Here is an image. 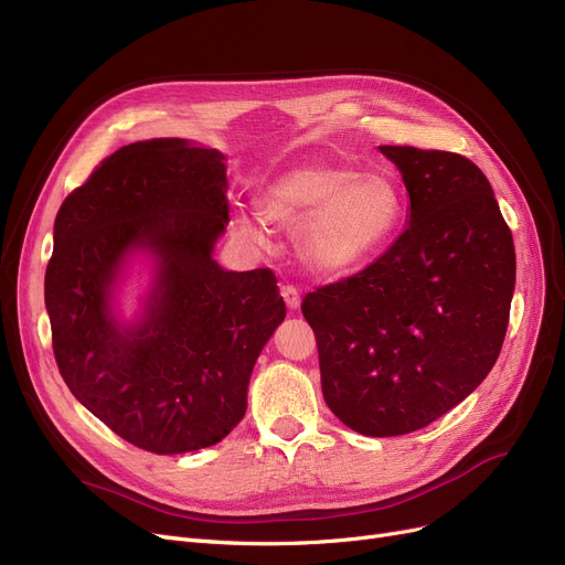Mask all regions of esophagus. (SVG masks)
Instances as JSON below:
<instances>
[{
    "mask_svg": "<svg viewBox=\"0 0 565 565\" xmlns=\"http://www.w3.org/2000/svg\"><path fill=\"white\" fill-rule=\"evenodd\" d=\"M281 298H284V302H286V307L290 311H296L300 307V290L292 286V284H284L281 286Z\"/></svg>",
    "mask_w": 565,
    "mask_h": 565,
    "instance_id": "34e87169",
    "label": "esophagus"
}]
</instances>
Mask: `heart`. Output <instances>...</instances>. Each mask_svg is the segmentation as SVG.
Segmentation results:
<instances>
[{
    "label": "heart",
    "mask_w": 565,
    "mask_h": 565,
    "mask_svg": "<svg viewBox=\"0 0 565 565\" xmlns=\"http://www.w3.org/2000/svg\"><path fill=\"white\" fill-rule=\"evenodd\" d=\"M269 224L298 226L305 263L321 275H343L376 254L402 216V193L385 175H358L353 168L309 161L286 170L260 201ZM239 226L256 235L249 216Z\"/></svg>",
    "instance_id": "1"
}]
</instances>
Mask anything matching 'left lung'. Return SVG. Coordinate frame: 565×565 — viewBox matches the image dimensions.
<instances>
[{"label":"left lung","instance_id":"8db88e82","mask_svg":"<svg viewBox=\"0 0 565 565\" xmlns=\"http://www.w3.org/2000/svg\"><path fill=\"white\" fill-rule=\"evenodd\" d=\"M411 222L360 273L307 292L321 387L364 436L423 429L492 370L514 290L512 233L482 170L461 154L381 145Z\"/></svg>","mask_w":565,"mask_h":565}]
</instances>
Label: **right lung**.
I'll use <instances>...</instances> for the list:
<instances>
[{"label":"right lung","mask_w":565,"mask_h":565,"mask_svg":"<svg viewBox=\"0 0 565 565\" xmlns=\"http://www.w3.org/2000/svg\"><path fill=\"white\" fill-rule=\"evenodd\" d=\"M224 157L182 138L119 147L73 189L45 267L53 353L68 390L140 450L214 446L247 411L258 353L286 305L269 267L226 273L212 258L228 224ZM136 248L160 260L146 321L121 331L109 284Z\"/></svg>","instance_id":"right-lung-1"}]
</instances>
